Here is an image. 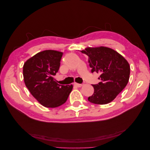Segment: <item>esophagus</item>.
I'll return each mask as SVG.
<instances>
[{
    "label": "esophagus",
    "mask_w": 150,
    "mask_h": 150,
    "mask_svg": "<svg viewBox=\"0 0 150 150\" xmlns=\"http://www.w3.org/2000/svg\"><path fill=\"white\" fill-rule=\"evenodd\" d=\"M74 85L76 86H77V87L79 88V87H81V86H83V84H79V83H74Z\"/></svg>",
    "instance_id": "esophagus-1"
}]
</instances>
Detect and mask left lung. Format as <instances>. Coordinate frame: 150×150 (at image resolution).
<instances>
[{"label":"left lung","instance_id":"1","mask_svg":"<svg viewBox=\"0 0 150 150\" xmlns=\"http://www.w3.org/2000/svg\"><path fill=\"white\" fill-rule=\"evenodd\" d=\"M89 57L91 72L100 73L101 82L93 85L94 93L88 101L106 104L114 100L128 83L130 66L124 57L107 47H87L81 51Z\"/></svg>","mask_w":150,"mask_h":150}]
</instances>
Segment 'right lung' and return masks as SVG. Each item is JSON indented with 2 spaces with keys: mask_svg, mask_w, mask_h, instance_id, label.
Segmentation results:
<instances>
[{
  "mask_svg": "<svg viewBox=\"0 0 150 150\" xmlns=\"http://www.w3.org/2000/svg\"><path fill=\"white\" fill-rule=\"evenodd\" d=\"M63 53L54 50L38 52L24 63V83L31 94L42 106L56 108L66 103L72 85H60L54 78Z\"/></svg>",
  "mask_w": 150,
  "mask_h": 150,
  "instance_id": "right-lung-1",
  "label": "right lung"
}]
</instances>
